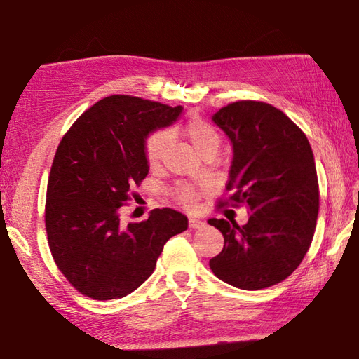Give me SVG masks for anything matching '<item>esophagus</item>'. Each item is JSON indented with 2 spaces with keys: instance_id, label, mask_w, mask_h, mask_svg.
I'll list each match as a JSON object with an SVG mask.
<instances>
[{
  "instance_id": "obj_1",
  "label": "esophagus",
  "mask_w": 359,
  "mask_h": 359,
  "mask_svg": "<svg viewBox=\"0 0 359 359\" xmlns=\"http://www.w3.org/2000/svg\"><path fill=\"white\" fill-rule=\"evenodd\" d=\"M190 228H193V229H199V228H204L205 226V222H203V220H199V218H190Z\"/></svg>"
}]
</instances>
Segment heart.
I'll list each match as a JSON object with an SVG mask.
<instances>
[{"label": "heart", "instance_id": "1", "mask_svg": "<svg viewBox=\"0 0 359 359\" xmlns=\"http://www.w3.org/2000/svg\"><path fill=\"white\" fill-rule=\"evenodd\" d=\"M184 135L198 155H204L208 154V151H214L215 154L218 147H220V135H218V131L210 123L201 118H194L191 121H188L184 128ZM166 133L158 131L147 139V142H145V156H147V163L150 168L160 166L163 156L166 154ZM175 196H177L179 201L184 204L187 209H194L196 208L199 191L194 187L182 185L175 190Z\"/></svg>", "mask_w": 359, "mask_h": 359}]
</instances>
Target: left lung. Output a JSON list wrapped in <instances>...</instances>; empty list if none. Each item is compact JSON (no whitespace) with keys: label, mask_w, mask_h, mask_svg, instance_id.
<instances>
[{"label":"left lung","mask_w":359,"mask_h":359,"mask_svg":"<svg viewBox=\"0 0 359 359\" xmlns=\"http://www.w3.org/2000/svg\"><path fill=\"white\" fill-rule=\"evenodd\" d=\"M212 121L233 145L229 201L244 204L250 217L244 226L209 220L224 238L209 266L236 288L272 287L301 264L313 238L320 193L312 147L287 115L266 102H233Z\"/></svg>","instance_id":"1"}]
</instances>
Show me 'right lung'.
I'll return each mask as SVG.
<instances>
[{
  "mask_svg": "<svg viewBox=\"0 0 359 359\" xmlns=\"http://www.w3.org/2000/svg\"><path fill=\"white\" fill-rule=\"evenodd\" d=\"M184 107L112 95L79 117L60 142L48 175L46 229L68 282L98 301L130 294L155 271L166 242L188 228L174 209L120 223L133 185L149 174L145 142L177 121Z\"/></svg>",
  "mask_w": 359,
  "mask_h": 359,
  "instance_id": "obj_1",
  "label": "right lung"
}]
</instances>
